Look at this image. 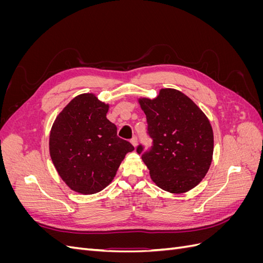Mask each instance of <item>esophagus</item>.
Returning a JSON list of instances; mask_svg holds the SVG:
<instances>
[{
  "label": "esophagus",
  "mask_w": 263,
  "mask_h": 263,
  "mask_svg": "<svg viewBox=\"0 0 263 263\" xmlns=\"http://www.w3.org/2000/svg\"><path fill=\"white\" fill-rule=\"evenodd\" d=\"M137 142H138L137 137H133V138L130 139V144H132L134 147H136V146H137Z\"/></svg>",
  "instance_id": "obj_1"
}]
</instances>
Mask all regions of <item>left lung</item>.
Segmentation results:
<instances>
[{
    "label": "left lung",
    "instance_id": "1",
    "mask_svg": "<svg viewBox=\"0 0 263 263\" xmlns=\"http://www.w3.org/2000/svg\"><path fill=\"white\" fill-rule=\"evenodd\" d=\"M148 124L153 147L137 153L156 184L170 193L195 187L208 173L214 151V135L209 118L185 94L161 89L150 100H138Z\"/></svg>",
    "mask_w": 263,
    "mask_h": 263
}]
</instances>
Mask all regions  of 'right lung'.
I'll return each instance as SVG.
<instances>
[{
    "label": "right lung",
    "instance_id": "obj_1",
    "mask_svg": "<svg viewBox=\"0 0 263 263\" xmlns=\"http://www.w3.org/2000/svg\"><path fill=\"white\" fill-rule=\"evenodd\" d=\"M108 104L93 93L71 100L55 117L49 136L52 163L63 182L81 194H94L114 179L130 142L117 137L106 118Z\"/></svg>",
    "mask_w": 263,
    "mask_h": 263
}]
</instances>
